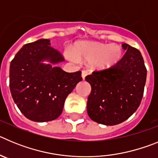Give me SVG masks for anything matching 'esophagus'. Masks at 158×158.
Masks as SVG:
<instances>
[{
  "mask_svg": "<svg viewBox=\"0 0 158 158\" xmlns=\"http://www.w3.org/2000/svg\"><path fill=\"white\" fill-rule=\"evenodd\" d=\"M88 75V72L87 71H85V70H83L81 72V77H82V79H83V80H85V77L87 76Z\"/></svg>",
  "mask_w": 158,
  "mask_h": 158,
  "instance_id": "1",
  "label": "esophagus"
}]
</instances>
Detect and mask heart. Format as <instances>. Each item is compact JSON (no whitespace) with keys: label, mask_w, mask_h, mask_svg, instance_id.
Listing matches in <instances>:
<instances>
[{"label":"heart","mask_w":158,"mask_h":158,"mask_svg":"<svg viewBox=\"0 0 158 158\" xmlns=\"http://www.w3.org/2000/svg\"><path fill=\"white\" fill-rule=\"evenodd\" d=\"M73 52L65 51V56L72 62H89L92 69L104 70L116 65L123 57V49L117 44H104L99 42L81 41L75 43Z\"/></svg>","instance_id":"b5f03b06"}]
</instances>
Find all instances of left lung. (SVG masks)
Segmentation results:
<instances>
[{
  "label": "left lung",
  "mask_w": 158,
  "mask_h": 158,
  "mask_svg": "<svg viewBox=\"0 0 158 158\" xmlns=\"http://www.w3.org/2000/svg\"><path fill=\"white\" fill-rule=\"evenodd\" d=\"M126 51L115 65L88 75L92 87L87 112L92 120L106 126L127 120L139 107L143 96L147 70L141 52L127 43Z\"/></svg>",
  "instance_id": "8db88e82"
}]
</instances>
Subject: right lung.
<instances>
[{
	"instance_id": "right-lung-1",
	"label": "right lung",
	"mask_w": 158,
	"mask_h": 158,
	"mask_svg": "<svg viewBox=\"0 0 158 158\" xmlns=\"http://www.w3.org/2000/svg\"><path fill=\"white\" fill-rule=\"evenodd\" d=\"M65 59L40 39L23 46L9 69V87L23 115L35 122H48L62 114L67 96L82 80L81 72L67 73L57 65Z\"/></svg>"
}]
</instances>
